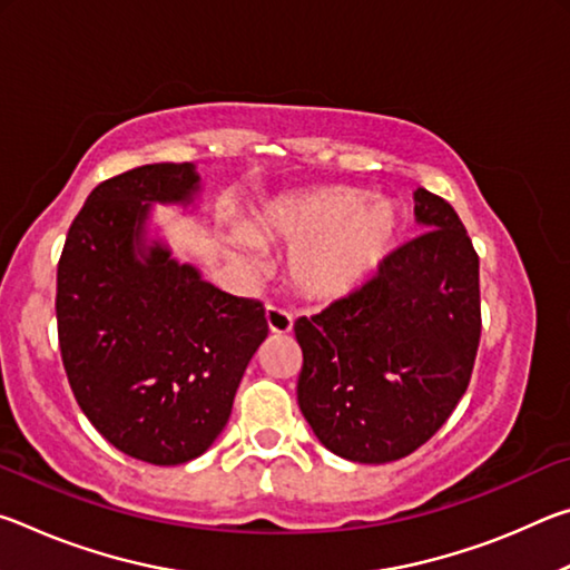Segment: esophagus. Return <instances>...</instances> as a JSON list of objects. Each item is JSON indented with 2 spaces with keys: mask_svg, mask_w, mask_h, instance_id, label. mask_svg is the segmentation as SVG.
<instances>
[{
  "mask_svg": "<svg viewBox=\"0 0 570 570\" xmlns=\"http://www.w3.org/2000/svg\"><path fill=\"white\" fill-rule=\"evenodd\" d=\"M266 324L268 330H272L274 334H288L294 330V316L286 312V308L282 306H274L268 304L266 306Z\"/></svg>",
  "mask_w": 570,
  "mask_h": 570,
  "instance_id": "obj_1",
  "label": "esophagus"
}]
</instances>
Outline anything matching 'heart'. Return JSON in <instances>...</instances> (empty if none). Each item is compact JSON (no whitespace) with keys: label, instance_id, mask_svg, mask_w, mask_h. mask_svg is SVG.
<instances>
[{"label":"heart","instance_id":"b5f03b06","mask_svg":"<svg viewBox=\"0 0 570 570\" xmlns=\"http://www.w3.org/2000/svg\"><path fill=\"white\" fill-rule=\"evenodd\" d=\"M400 214L390 200H370L354 188H322L276 200L254 224L250 238L288 246V276L298 292L332 298L354 292L397 240ZM246 254L244 240H236Z\"/></svg>","mask_w":570,"mask_h":570}]
</instances>
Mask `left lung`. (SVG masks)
Segmentation results:
<instances>
[{
  "mask_svg": "<svg viewBox=\"0 0 570 570\" xmlns=\"http://www.w3.org/2000/svg\"><path fill=\"white\" fill-rule=\"evenodd\" d=\"M428 230L370 282L294 324L298 410L326 450L382 465L424 445L465 394L480 344V258L445 198L420 188Z\"/></svg>",
  "mask_w": 570,
  "mask_h": 570,
  "instance_id": "8db88e82",
  "label": "left lung"
}]
</instances>
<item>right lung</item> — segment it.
<instances>
[{
    "mask_svg": "<svg viewBox=\"0 0 570 570\" xmlns=\"http://www.w3.org/2000/svg\"><path fill=\"white\" fill-rule=\"evenodd\" d=\"M198 188L190 163L102 180L57 264V336L75 400L110 445L150 465L214 445L268 334L258 298L220 292L142 240L150 204H190Z\"/></svg>",
    "mask_w": 570,
    "mask_h": 570,
    "instance_id": "obj_1",
    "label": "right lung"
}]
</instances>
